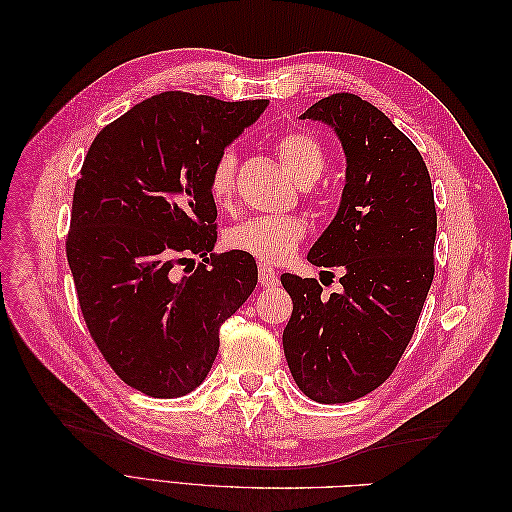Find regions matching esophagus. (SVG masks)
Masks as SVG:
<instances>
[{"mask_svg":"<svg viewBox=\"0 0 512 512\" xmlns=\"http://www.w3.org/2000/svg\"><path fill=\"white\" fill-rule=\"evenodd\" d=\"M258 282L262 288H273L280 284V277H277V271L265 262H258Z\"/></svg>","mask_w":512,"mask_h":512,"instance_id":"esophagus-1","label":"esophagus"}]
</instances>
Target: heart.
Segmentation results:
<instances>
[{
  "label": "heart",
  "instance_id": "obj_1",
  "mask_svg": "<svg viewBox=\"0 0 512 512\" xmlns=\"http://www.w3.org/2000/svg\"><path fill=\"white\" fill-rule=\"evenodd\" d=\"M275 153L288 173L301 185L314 183L327 164L318 138L303 130L284 132L275 141ZM237 153L224 149L209 170V194L215 205L228 207L237 188ZM305 222L297 215H262L247 218L224 232L228 250L254 256L265 265H280L299 250L305 239Z\"/></svg>",
  "mask_w": 512,
  "mask_h": 512
}]
</instances>
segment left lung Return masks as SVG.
<instances>
[{"instance_id": "left-lung-1", "label": "left lung", "mask_w": 512, "mask_h": 512, "mask_svg": "<svg viewBox=\"0 0 512 512\" xmlns=\"http://www.w3.org/2000/svg\"><path fill=\"white\" fill-rule=\"evenodd\" d=\"M301 119L329 123L346 153L342 205L307 254L339 267L342 290L324 297L318 280L282 275L284 354L309 399L346 404L378 389L410 344L436 271L438 215L421 153L374 104L342 91Z\"/></svg>"}]
</instances>
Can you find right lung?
Here are the masks:
<instances>
[{
    "label": "right lung",
    "instance_id": "add662e5",
    "mask_svg": "<svg viewBox=\"0 0 512 512\" xmlns=\"http://www.w3.org/2000/svg\"><path fill=\"white\" fill-rule=\"evenodd\" d=\"M265 106L164 91L108 123L85 156L66 237L76 297L104 361L149 397L207 378L222 322L256 288L252 256L213 252L209 170ZM192 255L204 262L175 278Z\"/></svg>",
    "mask_w": 512,
    "mask_h": 512
}]
</instances>
